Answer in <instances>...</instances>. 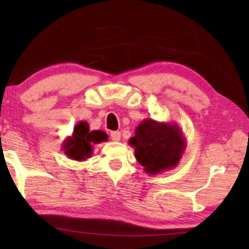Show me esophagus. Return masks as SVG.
I'll use <instances>...</instances> for the list:
<instances>
[{
	"label": "esophagus",
	"instance_id": "obj_1",
	"mask_svg": "<svg viewBox=\"0 0 249 249\" xmlns=\"http://www.w3.org/2000/svg\"><path fill=\"white\" fill-rule=\"evenodd\" d=\"M111 138H112V141L119 142L121 140V133L120 132H111Z\"/></svg>",
	"mask_w": 249,
	"mask_h": 249
}]
</instances>
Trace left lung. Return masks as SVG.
<instances>
[{"label":"left lung","instance_id":"1","mask_svg":"<svg viewBox=\"0 0 249 249\" xmlns=\"http://www.w3.org/2000/svg\"><path fill=\"white\" fill-rule=\"evenodd\" d=\"M128 144L135 158L149 175H158L178 166L187 142L178 124L146 119L135 129Z\"/></svg>","mask_w":249,"mask_h":249}]
</instances>
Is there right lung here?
Here are the masks:
<instances>
[{
  "label": "right lung",
  "instance_id": "right-lung-1",
  "mask_svg": "<svg viewBox=\"0 0 249 249\" xmlns=\"http://www.w3.org/2000/svg\"><path fill=\"white\" fill-rule=\"evenodd\" d=\"M107 141V135L103 130H90L87 122H79L73 127V133L62 144V150L69 158L78 161L87 160L92 155V144H100Z\"/></svg>",
  "mask_w": 249,
  "mask_h": 249
}]
</instances>
